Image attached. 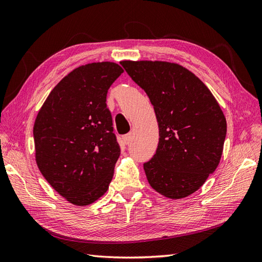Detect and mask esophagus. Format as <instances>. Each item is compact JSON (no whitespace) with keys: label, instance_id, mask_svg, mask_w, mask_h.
Returning a JSON list of instances; mask_svg holds the SVG:
<instances>
[{"label":"esophagus","instance_id":"esophagus-1","mask_svg":"<svg viewBox=\"0 0 262 262\" xmlns=\"http://www.w3.org/2000/svg\"><path fill=\"white\" fill-rule=\"evenodd\" d=\"M132 138H133V134L130 132L128 134H125V136L122 137V140H123V143L124 144H129L130 142L132 141Z\"/></svg>","mask_w":262,"mask_h":262}]
</instances>
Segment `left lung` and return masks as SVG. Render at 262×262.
Wrapping results in <instances>:
<instances>
[{
  "mask_svg": "<svg viewBox=\"0 0 262 262\" xmlns=\"http://www.w3.org/2000/svg\"><path fill=\"white\" fill-rule=\"evenodd\" d=\"M148 96L160 129L154 156L143 164L149 185L170 199L199 189L220 163L226 119L199 78L176 63L122 61Z\"/></svg>",
  "mask_w": 262,
  "mask_h": 262,
  "instance_id": "left-lung-1",
  "label": "left lung"
}]
</instances>
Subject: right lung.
<instances>
[{
    "mask_svg": "<svg viewBox=\"0 0 262 262\" xmlns=\"http://www.w3.org/2000/svg\"><path fill=\"white\" fill-rule=\"evenodd\" d=\"M122 72L113 62L73 70L51 91L36 118L38 168L55 191L75 205L99 199L113 179L121 149L106 100Z\"/></svg>",
    "mask_w": 262,
    "mask_h": 262,
    "instance_id": "add662e5",
    "label": "right lung"
}]
</instances>
